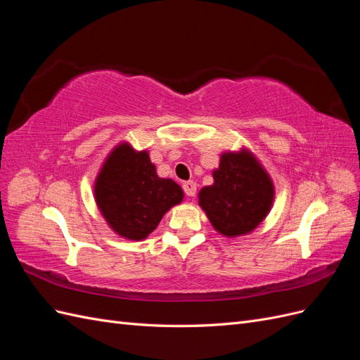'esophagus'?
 I'll use <instances>...</instances> for the list:
<instances>
[{
	"label": "esophagus",
	"mask_w": 360,
	"mask_h": 360,
	"mask_svg": "<svg viewBox=\"0 0 360 360\" xmlns=\"http://www.w3.org/2000/svg\"><path fill=\"white\" fill-rule=\"evenodd\" d=\"M183 191L184 193L188 195V197H195V193H197V183L195 181H184L183 183Z\"/></svg>",
	"instance_id": "1"
}]
</instances>
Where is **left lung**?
I'll return each mask as SVG.
<instances>
[{
	"label": "left lung",
	"mask_w": 360,
	"mask_h": 360,
	"mask_svg": "<svg viewBox=\"0 0 360 360\" xmlns=\"http://www.w3.org/2000/svg\"><path fill=\"white\" fill-rule=\"evenodd\" d=\"M214 183L200 192V205L224 236L248 234L267 216L274 184L258 160L248 153H225L213 171Z\"/></svg>",
	"instance_id": "obj_1"
}]
</instances>
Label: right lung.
I'll list each match as a JSON object with an SVG mask.
<instances>
[{"mask_svg": "<svg viewBox=\"0 0 360 360\" xmlns=\"http://www.w3.org/2000/svg\"><path fill=\"white\" fill-rule=\"evenodd\" d=\"M96 202L112 230L130 240H143L183 191L171 179H160L147 151L118 146L108 156L96 179Z\"/></svg>", "mask_w": 360, "mask_h": 360, "instance_id": "add662e5", "label": "right lung"}]
</instances>
